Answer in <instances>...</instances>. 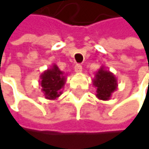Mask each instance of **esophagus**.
<instances>
[{
    "mask_svg": "<svg viewBox=\"0 0 149 149\" xmlns=\"http://www.w3.org/2000/svg\"><path fill=\"white\" fill-rule=\"evenodd\" d=\"M82 66H81L80 64H76L75 66H74V72L76 74H80L81 72H82Z\"/></svg>",
    "mask_w": 149,
    "mask_h": 149,
    "instance_id": "34e87169",
    "label": "esophagus"
}]
</instances>
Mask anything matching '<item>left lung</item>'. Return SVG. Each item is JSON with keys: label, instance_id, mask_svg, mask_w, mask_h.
I'll return each mask as SVG.
<instances>
[{"label": "left lung", "instance_id": "left-lung-1", "mask_svg": "<svg viewBox=\"0 0 149 149\" xmlns=\"http://www.w3.org/2000/svg\"><path fill=\"white\" fill-rule=\"evenodd\" d=\"M92 84L96 88V97L102 101L110 100L113 93L118 89L117 77L109 70H106L104 66H102L96 72Z\"/></svg>", "mask_w": 149, "mask_h": 149}]
</instances>
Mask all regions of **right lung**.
Here are the masks:
<instances>
[{"instance_id": "obj_1", "label": "right lung", "mask_w": 149, "mask_h": 149, "mask_svg": "<svg viewBox=\"0 0 149 149\" xmlns=\"http://www.w3.org/2000/svg\"><path fill=\"white\" fill-rule=\"evenodd\" d=\"M66 82V75L56 64L44 71L40 75L39 84L42 87L44 96L47 100H56L60 97Z\"/></svg>"}]
</instances>
